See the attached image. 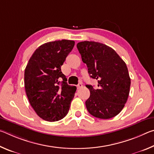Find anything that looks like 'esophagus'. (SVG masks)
<instances>
[{
    "instance_id": "34e87169",
    "label": "esophagus",
    "mask_w": 154,
    "mask_h": 154,
    "mask_svg": "<svg viewBox=\"0 0 154 154\" xmlns=\"http://www.w3.org/2000/svg\"><path fill=\"white\" fill-rule=\"evenodd\" d=\"M83 87V85H82V83H79V84H78L77 85V88L78 90L79 89H80V88H82Z\"/></svg>"
}]
</instances>
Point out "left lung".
Masks as SVG:
<instances>
[{
	"instance_id": "left-lung-1",
	"label": "left lung",
	"mask_w": 154,
	"mask_h": 154,
	"mask_svg": "<svg viewBox=\"0 0 154 154\" xmlns=\"http://www.w3.org/2000/svg\"><path fill=\"white\" fill-rule=\"evenodd\" d=\"M77 48L90 77L98 81V88L86 85L90 96L85 106L92 116L110 119L120 113L128 100L130 78L126 64L116 51L105 44L82 41Z\"/></svg>"
}]
</instances>
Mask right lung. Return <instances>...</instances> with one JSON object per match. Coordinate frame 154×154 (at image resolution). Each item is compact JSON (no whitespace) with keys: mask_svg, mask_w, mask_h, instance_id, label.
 Here are the masks:
<instances>
[{"mask_svg":"<svg viewBox=\"0 0 154 154\" xmlns=\"http://www.w3.org/2000/svg\"><path fill=\"white\" fill-rule=\"evenodd\" d=\"M74 45V41L65 39L44 43L34 52L25 69L28 100L36 113L45 121L60 120L69 111L77 88L67 84L61 66Z\"/></svg>","mask_w":154,"mask_h":154,"instance_id":"right-lung-1","label":"right lung"}]
</instances>
